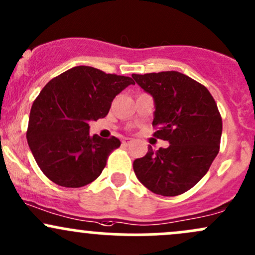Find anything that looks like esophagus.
<instances>
[{
    "mask_svg": "<svg viewBox=\"0 0 255 255\" xmlns=\"http://www.w3.org/2000/svg\"><path fill=\"white\" fill-rule=\"evenodd\" d=\"M131 142H132V141H131V138H124V139H123V144H124V146H128Z\"/></svg>",
    "mask_w": 255,
    "mask_h": 255,
    "instance_id": "1",
    "label": "esophagus"
}]
</instances>
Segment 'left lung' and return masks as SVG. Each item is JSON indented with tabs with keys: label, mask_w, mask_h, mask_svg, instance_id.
Listing matches in <instances>:
<instances>
[{
	"label": "left lung",
	"mask_w": 255,
	"mask_h": 255,
	"mask_svg": "<svg viewBox=\"0 0 255 255\" xmlns=\"http://www.w3.org/2000/svg\"><path fill=\"white\" fill-rule=\"evenodd\" d=\"M132 78L154 100V137L170 143L155 152L149 146L144 157L133 161V171L153 193H185L207 174L219 153L223 120L218 106L207 87L182 73Z\"/></svg>",
	"instance_id": "obj_1"
}]
</instances>
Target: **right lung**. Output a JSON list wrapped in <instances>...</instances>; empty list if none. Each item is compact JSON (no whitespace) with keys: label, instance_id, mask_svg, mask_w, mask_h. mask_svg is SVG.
I'll list each match as a JSON object with an SVG mask.
<instances>
[{"label":"right lung","instance_id":"right-lung-1","mask_svg":"<svg viewBox=\"0 0 255 255\" xmlns=\"http://www.w3.org/2000/svg\"><path fill=\"white\" fill-rule=\"evenodd\" d=\"M133 80L86 65L46 84L30 111L26 138L41 171L57 185L78 188L95 181L119 138L90 136V120L105 118Z\"/></svg>","mask_w":255,"mask_h":255}]
</instances>
